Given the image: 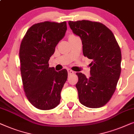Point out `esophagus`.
<instances>
[{
  "label": "esophagus",
  "mask_w": 134,
  "mask_h": 134,
  "mask_svg": "<svg viewBox=\"0 0 134 134\" xmlns=\"http://www.w3.org/2000/svg\"><path fill=\"white\" fill-rule=\"evenodd\" d=\"M67 72H68V74L70 75H72V74H74V72L72 70H70V69H68L67 70Z\"/></svg>",
  "instance_id": "obj_1"
}]
</instances>
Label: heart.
Returning a JSON list of instances; mask_svg holds the SVG:
<instances>
[{"label":"heart","instance_id":"obj_1","mask_svg":"<svg viewBox=\"0 0 134 134\" xmlns=\"http://www.w3.org/2000/svg\"><path fill=\"white\" fill-rule=\"evenodd\" d=\"M75 37V35H70V36H69V37Z\"/></svg>","mask_w":134,"mask_h":134}]
</instances>
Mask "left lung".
I'll return each instance as SVG.
<instances>
[{"label": "left lung", "mask_w": 134, "mask_h": 134, "mask_svg": "<svg viewBox=\"0 0 134 134\" xmlns=\"http://www.w3.org/2000/svg\"><path fill=\"white\" fill-rule=\"evenodd\" d=\"M69 25L81 39L84 56L92 60L90 78L76 74L79 100L86 107H102L111 98L120 76V47L111 30L100 23L70 21Z\"/></svg>", "instance_id": "left-lung-1"}]
</instances>
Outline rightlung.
Listing matches in <instances>:
<instances>
[{
  "instance_id": "1",
  "label": "right lung",
  "mask_w": 134,
  "mask_h": 134,
  "mask_svg": "<svg viewBox=\"0 0 134 134\" xmlns=\"http://www.w3.org/2000/svg\"><path fill=\"white\" fill-rule=\"evenodd\" d=\"M67 31L65 21L39 23L32 26L21 43L19 59L23 88L28 100L38 109L48 110L59 104L67 81L66 69L56 72L48 61Z\"/></svg>"
}]
</instances>
